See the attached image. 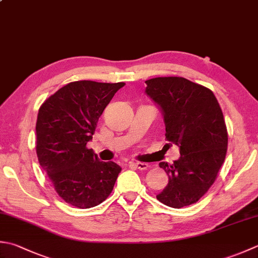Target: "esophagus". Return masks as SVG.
I'll return each mask as SVG.
<instances>
[{"label":"esophagus","mask_w":258,"mask_h":258,"mask_svg":"<svg viewBox=\"0 0 258 258\" xmlns=\"http://www.w3.org/2000/svg\"><path fill=\"white\" fill-rule=\"evenodd\" d=\"M133 165L139 170H148L150 168V165L148 163H143V162H134Z\"/></svg>","instance_id":"esophagus-1"}]
</instances>
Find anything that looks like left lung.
<instances>
[{
    "label": "left lung",
    "instance_id": "left-lung-1",
    "mask_svg": "<svg viewBox=\"0 0 258 258\" xmlns=\"http://www.w3.org/2000/svg\"><path fill=\"white\" fill-rule=\"evenodd\" d=\"M145 84V94L162 112L165 139L181 154L173 164L159 163L169 182L156 199L179 209L209 190L224 163L228 134L223 110L209 88L185 78L158 77Z\"/></svg>",
    "mask_w": 258,
    "mask_h": 258
}]
</instances>
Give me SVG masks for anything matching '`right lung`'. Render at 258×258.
<instances>
[{
    "label": "right lung",
    "mask_w": 258,
    "mask_h": 258,
    "mask_svg": "<svg viewBox=\"0 0 258 258\" xmlns=\"http://www.w3.org/2000/svg\"><path fill=\"white\" fill-rule=\"evenodd\" d=\"M124 83L80 80L63 86L39 109L37 155L59 197L82 209L102 204L112 192L122 168L103 162L87 143L98 118Z\"/></svg>",
    "instance_id": "obj_1"
}]
</instances>
